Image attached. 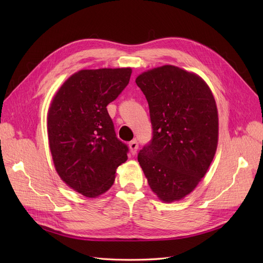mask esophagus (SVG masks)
<instances>
[{
    "label": "esophagus",
    "mask_w": 263,
    "mask_h": 263,
    "mask_svg": "<svg viewBox=\"0 0 263 263\" xmlns=\"http://www.w3.org/2000/svg\"><path fill=\"white\" fill-rule=\"evenodd\" d=\"M129 148H130V153L132 154V156H134L137 153V149H139V143H137L136 141L130 142Z\"/></svg>",
    "instance_id": "34e87169"
}]
</instances>
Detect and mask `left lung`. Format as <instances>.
Masks as SVG:
<instances>
[{
  "mask_svg": "<svg viewBox=\"0 0 263 263\" xmlns=\"http://www.w3.org/2000/svg\"><path fill=\"white\" fill-rule=\"evenodd\" d=\"M149 105L153 140L137 160L160 200H181L209 170L218 142L216 102L196 73L173 65L135 79Z\"/></svg>",
  "mask_w": 263,
  "mask_h": 263,
  "instance_id": "8db88e82",
  "label": "left lung"
}]
</instances>
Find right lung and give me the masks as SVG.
<instances>
[{
  "instance_id": "add662e5",
  "label": "right lung",
  "mask_w": 263,
  "mask_h": 263,
  "mask_svg": "<svg viewBox=\"0 0 263 263\" xmlns=\"http://www.w3.org/2000/svg\"><path fill=\"white\" fill-rule=\"evenodd\" d=\"M132 69H82L55 92L47 115L49 147L62 180L96 198L113 185L128 147L115 134L106 106L130 81Z\"/></svg>"
}]
</instances>
